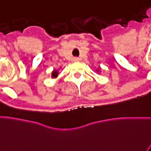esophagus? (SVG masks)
I'll return each instance as SVG.
<instances>
[{"label": "esophagus", "instance_id": "obj_1", "mask_svg": "<svg viewBox=\"0 0 151 151\" xmlns=\"http://www.w3.org/2000/svg\"><path fill=\"white\" fill-rule=\"evenodd\" d=\"M79 59L78 58V57H74L73 58V61H75V62H77V61H79Z\"/></svg>", "mask_w": 151, "mask_h": 151}]
</instances>
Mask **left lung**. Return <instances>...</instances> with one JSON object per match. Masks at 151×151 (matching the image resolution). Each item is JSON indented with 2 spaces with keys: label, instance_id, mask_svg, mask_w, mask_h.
I'll list each match as a JSON object with an SVG mask.
<instances>
[{
  "label": "left lung",
  "instance_id": "8db88e82",
  "mask_svg": "<svg viewBox=\"0 0 151 151\" xmlns=\"http://www.w3.org/2000/svg\"><path fill=\"white\" fill-rule=\"evenodd\" d=\"M97 72H99V69H98V70H97Z\"/></svg>",
  "mask_w": 151,
  "mask_h": 151
}]
</instances>
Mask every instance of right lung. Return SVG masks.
<instances>
[{
  "mask_svg": "<svg viewBox=\"0 0 151 151\" xmlns=\"http://www.w3.org/2000/svg\"><path fill=\"white\" fill-rule=\"evenodd\" d=\"M57 76H58V72H57V71H55V70H53L52 72V78H57Z\"/></svg>",
  "mask_w": 151,
  "mask_h": 151,
  "instance_id": "obj_1",
  "label": "right lung"
}]
</instances>
